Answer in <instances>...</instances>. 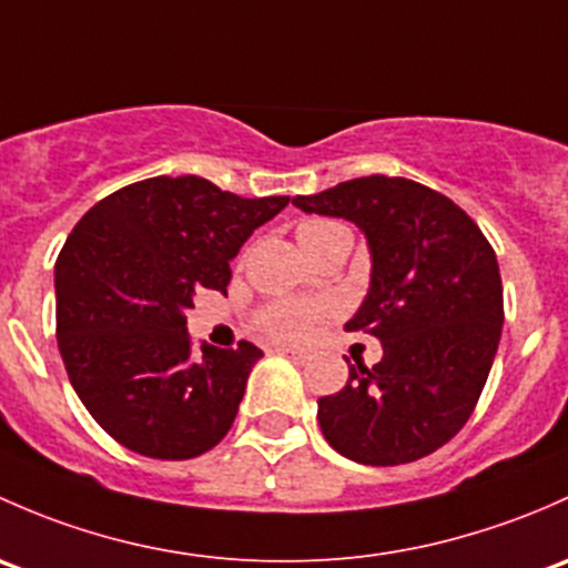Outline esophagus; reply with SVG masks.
<instances>
[{
	"label": "esophagus",
	"instance_id": "1",
	"mask_svg": "<svg viewBox=\"0 0 568 568\" xmlns=\"http://www.w3.org/2000/svg\"><path fill=\"white\" fill-rule=\"evenodd\" d=\"M273 353L284 355V358H292V361H295V364H306V361H308V353H303V349H286V347H276V349H273Z\"/></svg>",
	"mask_w": 568,
	"mask_h": 568
}]
</instances>
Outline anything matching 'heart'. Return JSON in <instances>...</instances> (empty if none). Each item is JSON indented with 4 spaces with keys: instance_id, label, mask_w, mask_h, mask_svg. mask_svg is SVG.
<instances>
[{
    "instance_id": "b5f03b06",
    "label": "heart",
    "mask_w": 568,
    "mask_h": 568,
    "mask_svg": "<svg viewBox=\"0 0 568 568\" xmlns=\"http://www.w3.org/2000/svg\"><path fill=\"white\" fill-rule=\"evenodd\" d=\"M347 232V226L336 224L327 219H308L297 226V241H301L303 251L314 248V245L325 243L327 237ZM331 303H306V301H271L260 306L251 317L256 333L273 338V342H301L308 336L317 320L331 314Z\"/></svg>"
}]
</instances>
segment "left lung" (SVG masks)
<instances>
[{
	"label": "left lung",
	"instance_id": "1",
	"mask_svg": "<svg viewBox=\"0 0 568 568\" xmlns=\"http://www.w3.org/2000/svg\"><path fill=\"white\" fill-rule=\"evenodd\" d=\"M292 204L355 221L372 248L369 295L344 327L377 336L383 361L349 366L347 385L320 396L325 440L374 467L437 452L476 410L498 353L495 248L459 204L407 178H355Z\"/></svg>",
	"mask_w": 568,
	"mask_h": 568
}]
</instances>
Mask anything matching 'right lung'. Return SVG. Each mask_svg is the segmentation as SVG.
<instances>
[{
  "mask_svg": "<svg viewBox=\"0 0 568 568\" xmlns=\"http://www.w3.org/2000/svg\"><path fill=\"white\" fill-rule=\"evenodd\" d=\"M286 202L163 174L81 215L57 256V344L70 385L116 443L191 459L224 440L262 349L202 344L194 355L185 308L202 290L226 295L230 260Z\"/></svg>",
  "mask_w": 568,
  "mask_h": 568,
  "instance_id": "right-lung-1",
  "label": "right lung"
}]
</instances>
